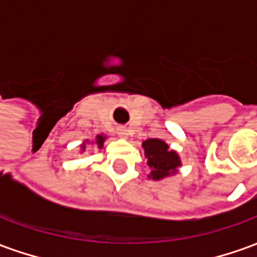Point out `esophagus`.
Here are the masks:
<instances>
[{
	"label": "esophagus",
	"instance_id": "obj_1",
	"mask_svg": "<svg viewBox=\"0 0 257 257\" xmlns=\"http://www.w3.org/2000/svg\"><path fill=\"white\" fill-rule=\"evenodd\" d=\"M117 131H118V136H119L121 139H128V136H129L128 129H126V128H118Z\"/></svg>",
	"mask_w": 257,
	"mask_h": 257
}]
</instances>
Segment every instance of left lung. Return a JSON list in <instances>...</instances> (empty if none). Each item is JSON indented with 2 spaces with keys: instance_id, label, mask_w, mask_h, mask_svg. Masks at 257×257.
Here are the masks:
<instances>
[{
  "instance_id": "1",
  "label": "left lung",
  "mask_w": 257,
  "mask_h": 257,
  "mask_svg": "<svg viewBox=\"0 0 257 257\" xmlns=\"http://www.w3.org/2000/svg\"><path fill=\"white\" fill-rule=\"evenodd\" d=\"M142 147L145 150L147 165L150 168V173L147 175L149 179L162 180L179 172L178 169L182 167L180 156L164 140L147 139L142 143Z\"/></svg>"
}]
</instances>
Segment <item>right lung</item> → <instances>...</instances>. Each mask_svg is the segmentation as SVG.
Returning <instances> with one entry per match:
<instances>
[{
  "label": "right lung",
  "mask_w": 257,
  "mask_h": 257,
  "mask_svg": "<svg viewBox=\"0 0 257 257\" xmlns=\"http://www.w3.org/2000/svg\"><path fill=\"white\" fill-rule=\"evenodd\" d=\"M106 139H107L106 135L100 134V135H96L95 139L93 140H89V139L84 140V142L81 143V146H79V153L82 154V153L86 150V146H96L97 149H101L103 145H104V142H106Z\"/></svg>",
  "instance_id": "right-lung-1"
}]
</instances>
